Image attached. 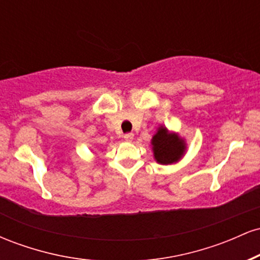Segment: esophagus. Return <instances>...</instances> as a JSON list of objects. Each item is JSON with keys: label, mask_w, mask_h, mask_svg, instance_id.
I'll list each match as a JSON object with an SVG mask.
<instances>
[{"label": "esophagus", "mask_w": 260, "mask_h": 260, "mask_svg": "<svg viewBox=\"0 0 260 260\" xmlns=\"http://www.w3.org/2000/svg\"><path fill=\"white\" fill-rule=\"evenodd\" d=\"M123 138H124V140H127V142H132L133 138H134V134L133 133H127V134H124Z\"/></svg>", "instance_id": "1"}]
</instances>
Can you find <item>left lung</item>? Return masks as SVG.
Segmentation results:
<instances>
[{
    "label": "left lung",
    "instance_id": "1",
    "mask_svg": "<svg viewBox=\"0 0 260 260\" xmlns=\"http://www.w3.org/2000/svg\"><path fill=\"white\" fill-rule=\"evenodd\" d=\"M155 160L162 165L175 164L181 160L186 151V142L178 134L171 133L161 126L151 139Z\"/></svg>",
    "mask_w": 260,
    "mask_h": 260
}]
</instances>
